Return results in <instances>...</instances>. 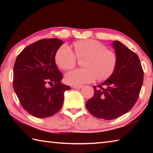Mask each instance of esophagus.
<instances>
[{
    "instance_id": "obj_1",
    "label": "esophagus",
    "mask_w": 153,
    "mask_h": 153,
    "mask_svg": "<svg viewBox=\"0 0 153 153\" xmlns=\"http://www.w3.org/2000/svg\"><path fill=\"white\" fill-rule=\"evenodd\" d=\"M72 88H82V86H71Z\"/></svg>"
}]
</instances>
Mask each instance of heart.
<instances>
[{
  "mask_svg": "<svg viewBox=\"0 0 153 153\" xmlns=\"http://www.w3.org/2000/svg\"><path fill=\"white\" fill-rule=\"evenodd\" d=\"M74 53L67 45H63L56 51L55 61L63 70L71 69L76 65L77 59H82V66L65 75L66 82L69 84L80 85L84 83L105 80L112 76L117 63L115 52L99 41L86 39L73 43ZM76 56V57L75 56Z\"/></svg>",
  "mask_w": 153,
  "mask_h": 153,
  "instance_id": "1",
  "label": "heart"
}]
</instances>
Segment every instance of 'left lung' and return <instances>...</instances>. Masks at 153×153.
<instances>
[{"instance_id": "8db88e82", "label": "left lung", "mask_w": 153, "mask_h": 153, "mask_svg": "<svg viewBox=\"0 0 153 153\" xmlns=\"http://www.w3.org/2000/svg\"><path fill=\"white\" fill-rule=\"evenodd\" d=\"M113 46L117 63L112 76L98 86L86 107L94 117L111 120L121 117L132 108L143 84L144 71L138 56L119 41Z\"/></svg>"}]
</instances>
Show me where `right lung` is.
Masks as SVG:
<instances>
[{
    "instance_id": "obj_1",
    "label": "right lung",
    "mask_w": 153,
    "mask_h": 153,
    "mask_svg": "<svg viewBox=\"0 0 153 153\" xmlns=\"http://www.w3.org/2000/svg\"><path fill=\"white\" fill-rule=\"evenodd\" d=\"M63 44L58 38L40 40L25 47L15 62V92L22 107L33 117L55 115L63 105L65 91L71 89L61 84L63 75L55 63L56 53Z\"/></svg>"
}]
</instances>
